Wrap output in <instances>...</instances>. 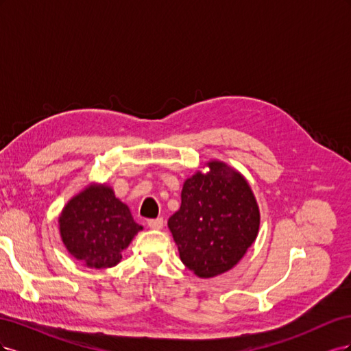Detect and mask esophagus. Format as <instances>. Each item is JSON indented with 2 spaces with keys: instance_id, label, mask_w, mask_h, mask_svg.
<instances>
[{
  "instance_id": "1",
  "label": "esophagus",
  "mask_w": 351,
  "mask_h": 351,
  "mask_svg": "<svg viewBox=\"0 0 351 351\" xmlns=\"http://www.w3.org/2000/svg\"><path fill=\"white\" fill-rule=\"evenodd\" d=\"M147 227H149L151 230H162V227H164V219H162V218L149 219V221H147Z\"/></svg>"
}]
</instances>
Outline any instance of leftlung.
Returning <instances> with one entry per match:
<instances>
[{
	"label": "left lung",
	"instance_id": "obj_1",
	"mask_svg": "<svg viewBox=\"0 0 351 351\" xmlns=\"http://www.w3.org/2000/svg\"><path fill=\"white\" fill-rule=\"evenodd\" d=\"M189 177L182 206L168 219L180 259L199 278L232 269L258 237L261 212L244 176L210 159Z\"/></svg>",
	"mask_w": 351,
	"mask_h": 351
}]
</instances>
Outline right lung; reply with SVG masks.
Wrapping results in <instances>:
<instances>
[{
    "instance_id": "obj_1",
    "label": "right lung",
    "mask_w": 351,
    "mask_h": 351,
    "mask_svg": "<svg viewBox=\"0 0 351 351\" xmlns=\"http://www.w3.org/2000/svg\"><path fill=\"white\" fill-rule=\"evenodd\" d=\"M60 236L67 252L84 267L112 268L121 261L143 227L107 183H90L74 195L58 217Z\"/></svg>"
}]
</instances>
